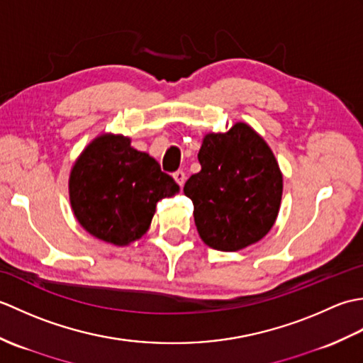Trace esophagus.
Segmentation results:
<instances>
[{
	"instance_id": "esophagus-1",
	"label": "esophagus",
	"mask_w": 363,
	"mask_h": 363,
	"mask_svg": "<svg viewBox=\"0 0 363 363\" xmlns=\"http://www.w3.org/2000/svg\"><path fill=\"white\" fill-rule=\"evenodd\" d=\"M174 181L179 184V186H184V182H186V173L182 172V169H177V172L173 173Z\"/></svg>"
}]
</instances>
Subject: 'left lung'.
I'll return each instance as SVG.
<instances>
[{"label": "left lung", "instance_id": "8db88e82", "mask_svg": "<svg viewBox=\"0 0 363 363\" xmlns=\"http://www.w3.org/2000/svg\"><path fill=\"white\" fill-rule=\"evenodd\" d=\"M198 160L201 172L189 177L184 194L203 242L238 251L264 238L282 198L281 169L264 138L237 123L225 134H207Z\"/></svg>", "mask_w": 363, "mask_h": 363}]
</instances>
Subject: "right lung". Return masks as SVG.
I'll list each match as a JSON object with an SVG mask.
<instances>
[{"label":"right lung","mask_w":363,"mask_h":363,"mask_svg":"<svg viewBox=\"0 0 363 363\" xmlns=\"http://www.w3.org/2000/svg\"><path fill=\"white\" fill-rule=\"evenodd\" d=\"M179 190L146 152L121 135H101L76 160L70 201L81 226L99 240L128 245L150 228L159 199Z\"/></svg>","instance_id":"obj_1"}]
</instances>
